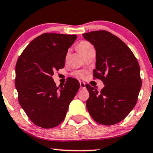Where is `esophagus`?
<instances>
[{
  "label": "esophagus",
  "instance_id": "1",
  "mask_svg": "<svg viewBox=\"0 0 153 153\" xmlns=\"http://www.w3.org/2000/svg\"><path fill=\"white\" fill-rule=\"evenodd\" d=\"M80 89H85V83L84 82H80Z\"/></svg>",
  "mask_w": 153,
  "mask_h": 153
}]
</instances>
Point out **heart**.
Segmentation results:
<instances>
[{
	"label": "heart",
	"instance_id": "heart-1",
	"mask_svg": "<svg viewBox=\"0 0 153 153\" xmlns=\"http://www.w3.org/2000/svg\"><path fill=\"white\" fill-rule=\"evenodd\" d=\"M92 48H93L92 44L86 40H82L78 45V49L81 54H83L84 53H85L86 51ZM73 75L78 78H84L85 77V73L82 71H76L73 73Z\"/></svg>",
	"mask_w": 153,
	"mask_h": 153
}]
</instances>
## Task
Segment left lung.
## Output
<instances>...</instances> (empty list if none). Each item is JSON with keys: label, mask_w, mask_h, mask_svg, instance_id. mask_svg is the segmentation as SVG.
Segmentation results:
<instances>
[{"label": "left lung", "mask_w": 153, "mask_h": 153, "mask_svg": "<svg viewBox=\"0 0 153 153\" xmlns=\"http://www.w3.org/2000/svg\"><path fill=\"white\" fill-rule=\"evenodd\" d=\"M82 36L94 45L93 75L105 85L100 92L86 85L90 93L87 109L97 123L116 124L128 116L137 102L142 86L138 62L128 45L108 31H92Z\"/></svg>", "instance_id": "8db88e82"}]
</instances>
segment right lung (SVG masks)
<instances>
[{"label": "right lung", "mask_w": 153, "mask_h": 153, "mask_svg": "<svg viewBox=\"0 0 153 153\" xmlns=\"http://www.w3.org/2000/svg\"><path fill=\"white\" fill-rule=\"evenodd\" d=\"M76 38V35H40L28 44L16 62L18 101L29 119L40 128L60 125L80 88L75 78H69L60 88L52 78L53 71L64 68L68 50Z\"/></svg>", "instance_id": "add662e5"}]
</instances>
